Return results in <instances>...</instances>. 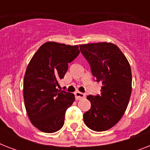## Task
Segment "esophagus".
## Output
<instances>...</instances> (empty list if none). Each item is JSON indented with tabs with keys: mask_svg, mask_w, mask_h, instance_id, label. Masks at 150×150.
Here are the masks:
<instances>
[{
	"mask_svg": "<svg viewBox=\"0 0 150 150\" xmlns=\"http://www.w3.org/2000/svg\"><path fill=\"white\" fill-rule=\"evenodd\" d=\"M75 99L77 100H81V99L84 98L85 96H86V95H85L84 93H81V92H75Z\"/></svg>",
	"mask_w": 150,
	"mask_h": 150,
	"instance_id": "esophagus-1",
	"label": "esophagus"
}]
</instances>
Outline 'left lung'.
Returning a JSON list of instances; mask_svg holds the SVG:
<instances>
[{
  "label": "left lung",
  "instance_id": "obj_1",
  "mask_svg": "<svg viewBox=\"0 0 150 150\" xmlns=\"http://www.w3.org/2000/svg\"><path fill=\"white\" fill-rule=\"evenodd\" d=\"M97 82L102 83L101 93L87 96L91 108L83 114L88 128L107 131L116 125L125 114L132 93L130 64L118 47L111 43L79 45Z\"/></svg>",
  "mask_w": 150,
  "mask_h": 150
}]
</instances>
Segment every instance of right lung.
<instances>
[{
    "label": "right lung",
    "mask_w": 150,
    "mask_h": 150,
    "mask_svg": "<svg viewBox=\"0 0 150 150\" xmlns=\"http://www.w3.org/2000/svg\"><path fill=\"white\" fill-rule=\"evenodd\" d=\"M79 46L56 42L43 43L27 66L23 82L25 107L31 123L40 131L53 133L64 123V115L75 101V95L61 90L70 63L77 57Z\"/></svg>",
    "instance_id": "add662e5"
}]
</instances>
